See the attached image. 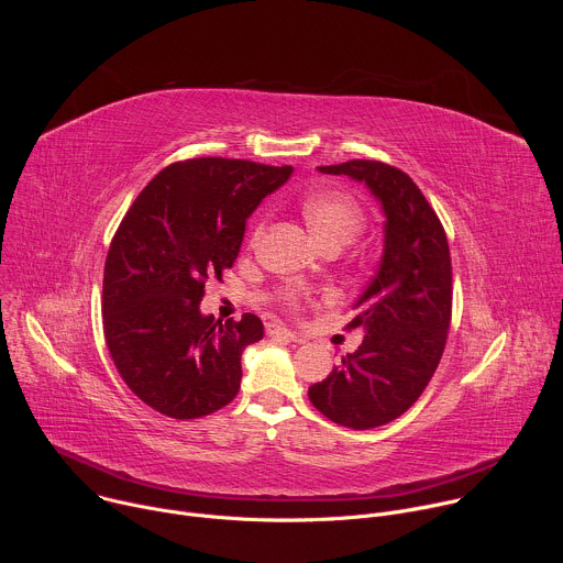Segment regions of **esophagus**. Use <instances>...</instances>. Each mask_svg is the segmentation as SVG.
Listing matches in <instances>:
<instances>
[{
    "mask_svg": "<svg viewBox=\"0 0 563 563\" xmlns=\"http://www.w3.org/2000/svg\"><path fill=\"white\" fill-rule=\"evenodd\" d=\"M267 334L274 336V339H283V341H300L296 332H291V330H287L283 325H274V323L267 325Z\"/></svg>",
    "mask_w": 563,
    "mask_h": 563,
    "instance_id": "34e87169",
    "label": "esophagus"
}]
</instances>
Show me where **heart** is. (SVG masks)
I'll return each instance as SVG.
<instances>
[{
  "label": "heart",
  "mask_w": 563,
  "mask_h": 563,
  "mask_svg": "<svg viewBox=\"0 0 563 563\" xmlns=\"http://www.w3.org/2000/svg\"><path fill=\"white\" fill-rule=\"evenodd\" d=\"M302 218L323 247L347 245L365 224L363 207L350 194L336 189H320L309 194L302 200ZM263 229L265 222H258L254 229V240L263 235Z\"/></svg>",
  "instance_id": "1"
}]
</instances>
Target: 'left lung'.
<instances>
[{
  "mask_svg": "<svg viewBox=\"0 0 563 563\" xmlns=\"http://www.w3.org/2000/svg\"><path fill=\"white\" fill-rule=\"evenodd\" d=\"M318 172L365 185L385 216L383 256L350 323L363 330V343L307 391L330 421L369 430L404 415L441 361L452 316L448 238L421 189L400 169L350 159Z\"/></svg>",
  "mask_w": 563,
  "mask_h": 563,
  "instance_id": "obj_1",
  "label": "left lung"
}]
</instances>
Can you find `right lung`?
<instances>
[{"instance_id":"right-lung-1","label":"right lung","mask_w":563,"mask_h":563,"mask_svg":"<svg viewBox=\"0 0 563 563\" xmlns=\"http://www.w3.org/2000/svg\"><path fill=\"white\" fill-rule=\"evenodd\" d=\"M291 172L194 157L159 172L126 211L104 265V336L120 376L155 412L200 419L238 394L240 356L263 339V320L222 325L202 313L205 283L233 265L247 218Z\"/></svg>"}]
</instances>
